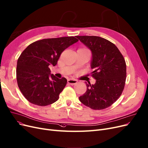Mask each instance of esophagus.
Segmentation results:
<instances>
[{
	"instance_id": "34e87169",
	"label": "esophagus",
	"mask_w": 148,
	"mask_h": 148,
	"mask_svg": "<svg viewBox=\"0 0 148 148\" xmlns=\"http://www.w3.org/2000/svg\"><path fill=\"white\" fill-rule=\"evenodd\" d=\"M78 81L76 79H69L67 80V83L71 85H73L75 84L76 83H77Z\"/></svg>"
}]
</instances>
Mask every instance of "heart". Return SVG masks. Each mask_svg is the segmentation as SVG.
Masks as SVG:
<instances>
[{"label": "heart", "instance_id": "1", "mask_svg": "<svg viewBox=\"0 0 148 148\" xmlns=\"http://www.w3.org/2000/svg\"><path fill=\"white\" fill-rule=\"evenodd\" d=\"M82 49H85V50H87L86 49H85V48H82Z\"/></svg>", "mask_w": 148, "mask_h": 148}]
</instances>
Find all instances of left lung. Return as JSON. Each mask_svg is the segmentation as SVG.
<instances>
[{"label":"left lung","mask_w":148,"mask_h":148,"mask_svg":"<svg viewBox=\"0 0 148 148\" xmlns=\"http://www.w3.org/2000/svg\"><path fill=\"white\" fill-rule=\"evenodd\" d=\"M89 48L92 55V76L94 84H86L87 90L79 99L83 104L95 110H103L113 105L124 90L126 79L125 59L116 46L97 36H76Z\"/></svg>","instance_id":"8db88e82"}]
</instances>
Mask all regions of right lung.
<instances>
[{
  "instance_id": "1",
  "label": "right lung",
  "mask_w": 148,
  "mask_h": 148,
  "mask_svg": "<svg viewBox=\"0 0 148 148\" xmlns=\"http://www.w3.org/2000/svg\"><path fill=\"white\" fill-rule=\"evenodd\" d=\"M78 41L74 37L46 38L31 43L23 51L18 59L16 79L29 102L43 106L59 99L67 81L51 74L49 65H56L61 53Z\"/></svg>"
}]
</instances>
